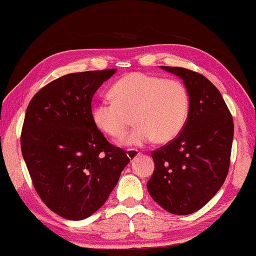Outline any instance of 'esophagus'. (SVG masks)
Here are the masks:
<instances>
[{
    "label": "esophagus",
    "instance_id": "1",
    "mask_svg": "<svg viewBox=\"0 0 256 256\" xmlns=\"http://www.w3.org/2000/svg\"><path fill=\"white\" fill-rule=\"evenodd\" d=\"M126 154H128V159L131 160H134L136 159L138 156H140L141 154V152L140 151H138V150H136V149H128V152H126Z\"/></svg>",
    "mask_w": 256,
    "mask_h": 256
}]
</instances>
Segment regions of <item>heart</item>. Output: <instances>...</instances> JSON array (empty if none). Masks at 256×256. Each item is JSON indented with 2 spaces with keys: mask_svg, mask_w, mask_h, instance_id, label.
<instances>
[{
  "mask_svg": "<svg viewBox=\"0 0 256 256\" xmlns=\"http://www.w3.org/2000/svg\"><path fill=\"white\" fill-rule=\"evenodd\" d=\"M112 99H102L92 108L98 128L112 138L136 126L120 140L125 146H142L157 138L160 144L178 136L188 118L190 100L186 86L177 80L133 72L112 88Z\"/></svg>",
  "mask_w": 256,
  "mask_h": 256,
  "instance_id": "heart-1",
  "label": "heart"
}]
</instances>
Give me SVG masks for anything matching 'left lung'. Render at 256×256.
Listing matches in <instances>:
<instances>
[{"mask_svg":"<svg viewBox=\"0 0 256 256\" xmlns=\"http://www.w3.org/2000/svg\"><path fill=\"white\" fill-rule=\"evenodd\" d=\"M183 80L190 100L180 136L152 152L154 170L146 183L150 196L172 214L200 210L226 180L234 123L222 94L200 73L162 66Z\"/></svg>","mask_w":256,"mask_h":256,"instance_id":"8db88e82","label":"left lung"}]
</instances>
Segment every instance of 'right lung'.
I'll use <instances>...</instances> for the list:
<instances>
[{"instance_id":"right-lung-1","label":"right lung","mask_w":256,"mask_h":256,"mask_svg":"<svg viewBox=\"0 0 256 256\" xmlns=\"http://www.w3.org/2000/svg\"><path fill=\"white\" fill-rule=\"evenodd\" d=\"M116 68L71 73L50 82L30 100L21 151L34 188L56 214L82 220L94 214L130 162L92 120V100Z\"/></svg>"}]
</instances>
